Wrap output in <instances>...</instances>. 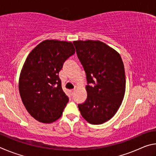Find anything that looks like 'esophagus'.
Segmentation results:
<instances>
[{
    "label": "esophagus",
    "mask_w": 156,
    "mask_h": 156,
    "mask_svg": "<svg viewBox=\"0 0 156 156\" xmlns=\"http://www.w3.org/2000/svg\"><path fill=\"white\" fill-rule=\"evenodd\" d=\"M74 92H75L74 89H72V90L70 91V93H71V94H72V95H73V94H74Z\"/></svg>",
    "instance_id": "1"
}]
</instances>
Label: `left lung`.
<instances>
[{"label":"left lung","instance_id":"1","mask_svg":"<svg viewBox=\"0 0 156 156\" xmlns=\"http://www.w3.org/2000/svg\"><path fill=\"white\" fill-rule=\"evenodd\" d=\"M86 73L87 98L78 109L92 125L110 120L122 104L125 93V67L120 54L100 41L73 42Z\"/></svg>","mask_w":156,"mask_h":156}]
</instances>
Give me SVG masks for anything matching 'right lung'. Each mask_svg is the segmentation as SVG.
<instances>
[{"mask_svg": "<svg viewBox=\"0 0 156 156\" xmlns=\"http://www.w3.org/2000/svg\"><path fill=\"white\" fill-rule=\"evenodd\" d=\"M74 54L71 42L45 40L28 55L18 87L23 103L34 119L50 123L62 115L69 98L58 73L65 60Z\"/></svg>", "mask_w": 156, "mask_h": 156, "instance_id": "obj_1", "label": "right lung"}]
</instances>
